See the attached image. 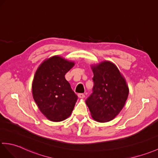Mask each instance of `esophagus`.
Segmentation results:
<instances>
[{
	"label": "esophagus",
	"mask_w": 158,
	"mask_h": 158,
	"mask_svg": "<svg viewBox=\"0 0 158 158\" xmlns=\"http://www.w3.org/2000/svg\"><path fill=\"white\" fill-rule=\"evenodd\" d=\"M78 97L79 98H85V94H78Z\"/></svg>",
	"instance_id": "34e87169"
}]
</instances>
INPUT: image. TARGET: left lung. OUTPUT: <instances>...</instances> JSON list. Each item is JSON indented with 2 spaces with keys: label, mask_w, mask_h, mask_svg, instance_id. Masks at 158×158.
I'll return each instance as SVG.
<instances>
[{
  "label": "left lung",
  "mask_w": 158,
  "mask_h": 158,
  "mask_svg": "<svg viewBox=\"0 0 158 158\" xmlns=\"http://www.w3.org/2000/svg\"><path fill=\"white\" fill-rule=\"evenodd\" d=\"M91 69L93 92L85 103L95 120L108 122L123 108L129 96V87L118 68L111 62H102L91 66Z\"/></svg>",
  "instance_id": "left-lung-1"
}]
</instances>
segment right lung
I'll return each mask as SVG.
<instances>
[{"instance_id":"1","label":"right lung","mask_w":158,"mask_h":158,"mask_svg":"<svg viewBox=\"0 0 158 158\" xmlns=\"http://www.w3.org/2000/svg\"><path fill=\"white\" fill-rule=\"evenodd\" d=\"M73 66V62L54 56L44 61L35 72L33 97L40 110L51 121L67 118L77 100V96L64 77Z\"/></svg>"}]
</instances>
